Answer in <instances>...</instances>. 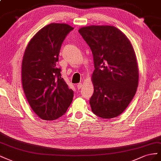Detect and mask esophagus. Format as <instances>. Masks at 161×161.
<instances>
[{"label": "esophagus", "instance_id": "34e87169", "mask_svg": "<svg viewBox=\"0 0 161 161\" xmlns=\"http://www.w3.org/2000/svg\"><path fill=\"white\" fill-rule=\"evenodd\" d=\"M82 87V83H80V84H78L77 85V88L78 89V90H80L81 88Z\"/></svg>", "mask_w": 161, "mask_h": 161}]
</instances>
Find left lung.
Segmentation results:
<instances>
[{
  "label": "left lung",
  "instance_id": "8db88e82",
  "mask_svg": "<svg viewBox=\"0 0 161 161\" xmlns=\"http://www.w3.org/2000/svg\"><path fill=\"white\" fill-rule=\"evenodd\" d=\"M79 33L93 54L92 111L103 119L116 117L130 104L138 86L134 50L127 36L114 26L84 27Z\"/></svg>",
  "mask_w": 161,
  "mask_h": 161
}]
</instances>
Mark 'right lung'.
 <instances>
[{"label": "right lung", "mask_w": 161, "mask_h": 161, "mask_svg": "<svg viewBox=\"0 0 161 161\" xmlns=\"http://www.w3.org/2000/svg\"><path fill=\"white\" fill-rule=\"evenodd\" d=\"M73 27L50 24L31 39L22 61V85L31 108L44 120L63 115L73 100V91L56 66L64 40Z\"/></svg>", "instance_id": "1"}]
</instances>
